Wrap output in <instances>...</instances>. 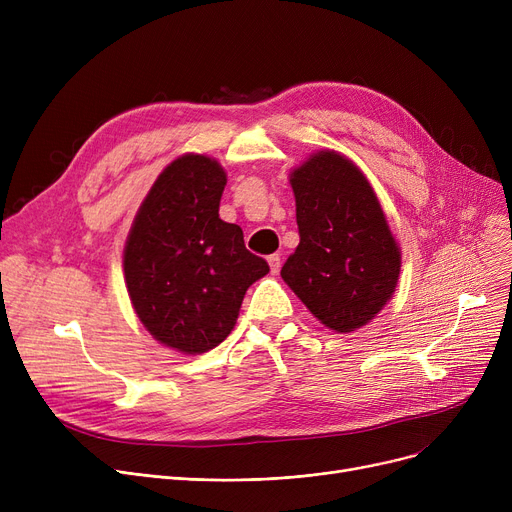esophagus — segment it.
<instances>
[{
	"label": "esophagus",
	"mask_w": 512,
	"mask_h": 512,
	"mask_svg": "<svg viewBox=\"0 0 512 512\" xmlns=\"http://www.w3.org/2000/svg\"><path fill=\"white\" fill-rule=\"evenodd\" d=\"M267 263H270V270H272V274H278V272H280V265H282V261H280V255H278V253H274V255L267 257Z\"/></svg>",
	"instance_id": "esophagus-1"
}]
</instances>
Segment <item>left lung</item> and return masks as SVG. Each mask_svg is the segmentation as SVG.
Returning a JSON list of instances; mask_svg holds the SVG:
<instances>
[{
    "mask_svg": "<svg viewBox=\"0 0 512 512\" xmlns=\"http://www.w3.org/2000/svg\"><path fill=\"white\" fill-rule=\"evenodd\" d=\"M301 242L282 280L330 330L355 332L392 299L400 249L365 174L324 149L290 172Z\"/></svg>",
    "mask_w": 512,
    "mask_h": 512,
    "instance_id": "left-lung-1",
    "label": "left lung"
}]
</instances>
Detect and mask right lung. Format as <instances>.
Returning a JSON list of instances; mask_svg holds the SVG:
<instances>
[{
  "instance_id": "right-lung-1",
  "label": "right lung",
  "mask_w": 512,
  "mask_h": 512,
  "mask_svg": "<svg viewBox=\"0 0 512 512\" xmlns=\"http://www.w3.org/2000/svg\"><path fill=\"white\" fill-rule=\"evenodd\" d=\"M226 172L186 153L157 176L124 247V280L141 324L161 344L199 355L226 340L247 288L270 272L220 218Z\"/></svg>"
}]
</instances>
